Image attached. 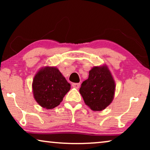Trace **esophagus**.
<instances>
[{
    "label": "esophagus",
    "mask_w": 150,
    "mask_h": 150,
    "mask_svg": "<svg viewBox=\"0 0 150 150\" xmlns=\"http://www.w3.org/2000/svg\"><path fill=\"white\" fill-rule=\"evenodd\" d=\"M71 86L74 88H76V89H79L80 87V83H72L71 84Z\"/></svg>",
    "instance_id": "obj_1"
}]
</instances>
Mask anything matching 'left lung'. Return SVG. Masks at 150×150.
<instances>
[{
  "mask_svg": "<svg viewBox=\"0 0 150 150\" xmlns=\"http://www.w3.org/2000/svg\"><path fill=\"white\" fill-rule=\"evenodd\" d=\"M89 73L88 79L82 83L80 93L86 105L94 111H100L113 100L115 83L106 65L93 67Z\"/></svg>",
  "mask_w": 150,
  "mask_h": 150,
  "instance_id": "left-lung-1",
  "label": "left lung"
}]
</instances>
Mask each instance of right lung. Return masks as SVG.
Listing matches in <instances>:
<instances>
[{
  "instance_id": "right-lung-1",
  "label": "right lung",
  "mask_w": 150,
  "mask_h": 150,
  "mask_svg": "<svg viewBox=\"0 0 150 150\" xmlns=\"http://www.w3.org/2000/svg\"><path fill=\"white\" fill-rule=\"evenodd\" d=\"M70 87L56 67L49 66L42 67L37 72L32 84L35 100L46 109L59 105Z\"/></svg>"
}]
</instances>
